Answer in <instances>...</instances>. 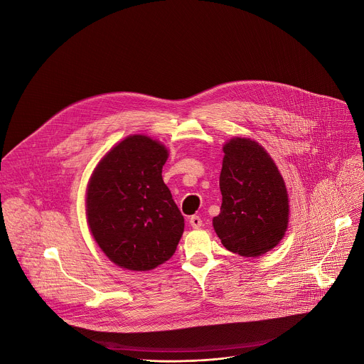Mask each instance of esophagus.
<instances>
[{"instance_id":"obj_1","label":"esophagus","mask_w":364,"mask_h":364,"mask_svg":"<svg viewBox=\"0 0 364 364\" xmlns=\"http://www.w3.org/2000/svg\"><path fill=\"white\" fill-rule=\"evenodd\" d=\"M190 225H191L194 229H197V228H200V226L203 225V220H201L200 216H191V218H190Z\"/></svg>"}]
</instances>
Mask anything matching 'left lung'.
Instances as JSON below:
<instances>
[{"instance_id":"obj_1","label":"left lung","mask_w":364,"mask_h":364,"mask_svg":"<svg viewBox=\"0 0 364 364\" xmlns=\"http://www.w3.org/2000/svg\"><path fill=\"white\" fill-rule=\"evenodd\" d=\"M220 173L222 207L213 218L223 246L253 257L271 250L288 226L285 183L268 152L247 138L230 139L225 146Z\"/></svg>"}]
</instances>
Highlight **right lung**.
<instances>
[{
	"mask_svg": "<svg viewBox=\"0 0 364 364\" xmlns=\"http://www.w3.org/2000/svg\"><path fill=\"white\" fill-rule=\"evenodd\" d=\"M167 157L160 142L132 135L107 154L90 178V232L122 268H157L174 255L183 235L184 218L161 176Z\"/></svg>",
	"mask_w": 364,
	"mask_h": 364,
	"instance_id": "add662e5",
	"label": "right lung"
}]
</instances>
